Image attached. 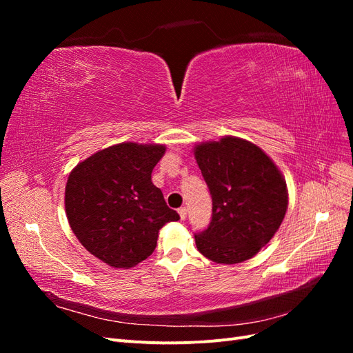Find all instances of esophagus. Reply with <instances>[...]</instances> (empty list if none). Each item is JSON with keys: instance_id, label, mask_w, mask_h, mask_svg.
I'll return each mask as SVG.
<instances>
[{"instance_id": "34e87169", "label": "esophagus", "mask_w": 353, "mask_h": 353, "mask_svg": "<svg viewBox=\"0 0 353 353\" xmlns=\"http://www.w3.org/2000/svg\"><path fill=\"white\" fill-rule=\"evenodd\" d=\"M178 213H179V218L184 221V219L187 218V208H179V209H178Z\"/></svg>"}]
</instances>
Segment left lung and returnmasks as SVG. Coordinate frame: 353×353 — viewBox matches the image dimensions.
I'll use <instances>...</instances> for the list:
<instances>
[{"label":"left lung","mask_w":353,"mask_h":353,"mask_svg":"<svg viewBox=\"0 0 353 353\" xmlns=\"http://www.w3.org/2000/svg\"><path fill=\"white\" fill-rule=\"evenodd\" d=\"M194 157L212 196L209 227L194 234L199 252L216 263H240L279 231L288 193L280 169L263 150L237 137L200 143Z\"/></svg>","instance_id":"left-lung-1"}]
</instances>
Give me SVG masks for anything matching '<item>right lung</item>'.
<instances>
[{
    "instance_id": "obj_1",
    "label": "right lung",
    "mask_w": 353,
    "mask_h": 353,
    "mask_svg": "<svg viewBox=\"0 0 353 353\" xmlns=\"http://www.w3.org/2000/svg\"><path fill=\"white\" fill-rule=\"evenodd\" d=\"M162 144L121 143L74 168L66 184L69 225L81 244L113 268H132L157 244L159 230L179 215L152 183Z\"/></svg>"
}]
</instances>
